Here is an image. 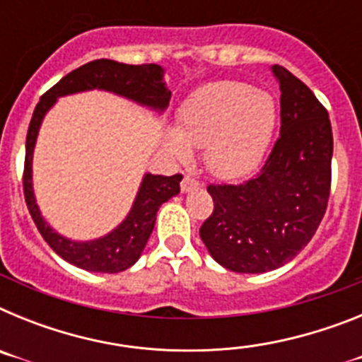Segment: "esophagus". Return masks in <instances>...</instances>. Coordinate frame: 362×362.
<instances>
[{
  "label": "esophagus",
  "instance_id": "esophagus-1",
  "mask_svg": "<svg viewBox=\"0 0 362 362\" xmlns=\"http://www.w3.org/2000/svg\"><path fill=\"white\" fill-rule=\"evenodd\" d=\"M197 187H199V183H197L196 179L188 177V175H185L183 181H181V192H183V194H188V192L196 190Z\"/></svg>",
  "mask_w": 362,
  "mask_h": 362
}]
</instances>
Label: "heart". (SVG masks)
Instances as JSON below:
<instances>
[{"label":"heart","mask_w":362,"mask_h":362,"mask_svg":"<svg viewBox=\"0 0 362 362\" xmlns=\"http://www.w3.org/2000/svg\"><path fill=\"white\" fill-rule=\"evenodd\" d=\"M277 123L276 99L241 81L210 83L179 110V129L163 137L166 152L187 161L204 148V165L221 179L250 174L263 161Z\"/></svg>","instance_id":"heart-1"}]
</instances>
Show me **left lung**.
<instances>
[{
  "label": "left lung",
  "instance_id": "1",
  "mask_svg": "<svg viewBox=\"0 0 362 362\" xmlns=\"http://www.w3.org/2000/svg\"><path fill=\"white\" fill-rule=\"evenodd\" d=\"M281 88L279 139L257 175L210 185L214 212L199 228L221 267L239 274L276 270L310 243L330 197L334 137L328 112L305 83L274 65Z\"/></svg>",
  "mask_w": 362,
  "mask_h": 362
}]
</instances>
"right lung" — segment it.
<instances>
[{
    "label": "right lung",
    "mask_w": 362,
    "mask_h": 362,
    "mask_svg": "<svg viewBox=\"0 0 362 362\" xmlns=\"http://www.w3.org/2000/svg\"><path fill=\"white\" fill-rule=\"evenodd\" d=\"M165 70L163 66L150 65H124L112 59H95L79 69L66 74L49 92L41 95L36 110L32 114L27 132V148H25L23 192L28 212L36 223L37 230L49 246L66 263L83 268L86 272L101 274H117L132 267L141 257L146 241L156 225V214L163 203L179 194V183L183 175L145 174L132 203V209L114 230L105 233L103 238L90 241H74L57 233L41 216V210L34 196L32 185V159L36 148L37 134L47 112L56 105L63 95L78 94L86 90H105L127 98L134 103L161 114L170 103L172 92L166 88Z\"/></svg>",
    "instance_id": "right-lung-1"
}]
</instances>
